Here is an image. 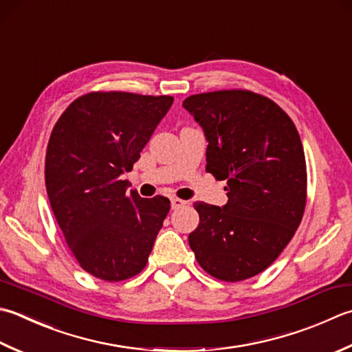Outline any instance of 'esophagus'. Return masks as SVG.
<instances>
[{
    "label": "esophagus",
    "instance_id": "34e87169",
    "mask_svg": "<svg viewBox=\"0 0 352 352\" xmlns=\"http://www.w3.org/2000/svg\"><path fill=\"white\" fill-rule=\"evenodd\" d=\"M186 204H188V201H186V199L177 198V197L170 198V208L172 209H180V208H183V206H186Z\"/></svg>",
    "mask_w": 352,
    "mask_h": 352
}]
</instances>
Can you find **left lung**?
I'll return each instance as SVG.
<instances>
[{
	"mask_svg": "<svg viewBox=\"0 0 352 352\" xmlns=\"http://www.w3.org/2000/svg\"><path fill=\"white\" fill-rule=\"evenodd\" d=\"M183 107L201 125L206 170L227 180L223 208L195 203L189 245L206 273L238 282L256 276L290 243L307 204V163L293 120L249 89L189 96Z\"/></svg>",
	"mask_w": 352,
	"mask_h": 352,
	"instance_id": "left-lung-1",
	"label": "left lung"
}]
</instances>
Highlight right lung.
<instances>
[{"instance_id": "obj_1", "label": "right lung", "mask_w": 352, "mask_h": 352, "mask_svg": "<svg viewBox=\"0 0 352 352\" xmlns=\"http://www.w3.org/2000/svg\"><path fill=\"white\" fill-rule=\"evenodd\" d=\"M172 102V96L93 91L73 100L52 131L48 199L68 249L94 278L119 282L146 267L170 203L128 192L120 177L139 160Z\"/></svg>"}]
</instances>
